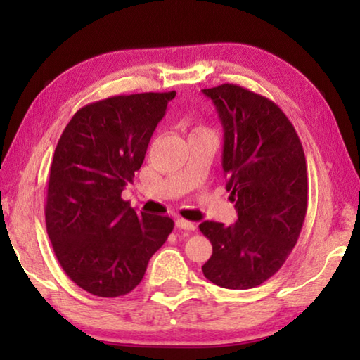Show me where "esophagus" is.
I'll return each mask as SVG.
<instances>
[{
  "label": "esophagus",
  "mask_w": 360,
  "mask_h": 360,
  "mask_svg": "<svg viewBox=\"0 0 360 360\" xmlns=\"http://www.w3.org/2000/svg\"><path fill=\"white\" fill-rule=\"evenodd\" d=\"M176 227L181 230H187V231H193L195 230V224L191 221H186V219H176Z\"/></svg>",
  "instance_id": "obj_1"
}]
</instances>
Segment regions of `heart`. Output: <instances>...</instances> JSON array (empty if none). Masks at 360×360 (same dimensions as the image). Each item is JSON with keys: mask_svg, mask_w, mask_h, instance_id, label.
<instances>
[{"mask_svg": "<svg viewBox=\"0 0 360 360\" xmlns=\"http://www.w3.org/2000/svg\"><path fill=\"white\" fill-rule=\"evenodd\" d=\"M187 127H191L192 135H200V133H212L211 127L206 125L205 122H186Z\"/></svg>", "mask_w": 360, "mask_h": 360, "instance_id": "heart-1", "label": "heart"}]
</instances>
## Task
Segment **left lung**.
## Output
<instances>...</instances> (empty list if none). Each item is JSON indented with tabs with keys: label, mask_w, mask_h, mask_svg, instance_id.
Segmentation results:
<instances>
[{
	"label": "left lung",
	"mask_w": 360,
	"mask_h": 360,
	"mask_svg": "<svg viewBox=\"0 0 360 360\" xmlns=\"http://www.w3.org/2000/svg\"><path fill=\"white\" fill-rule=\"evenodd\" d=\"M224 127L222 168L238 221H205L212 254L206 279L225 289H251L284 265L308 208L307 160L294 125L276 103L241 85L203 89Z\"/></svg>",
	"instance_id": "obj_1"
}]
</instances>
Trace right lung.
Here are the masks:
<instances>
[{"label":"right lung","mask_w":360,"mask_h":360,"mask_svg":"<svg viewBox=\"0 0 360 360\" xmlns=\"http://www.w3.org/2000/svg\"><path fill=\"white\" fill-rule=\"evenodd\" d=\"M174 96L173 90L90 103L58 139L46 229L58 264L90 294L114 298L131 292L174 227L173 219L136 212L122 198Z\"/></svg>","instance_id":"add662e5"}]
</instances>
